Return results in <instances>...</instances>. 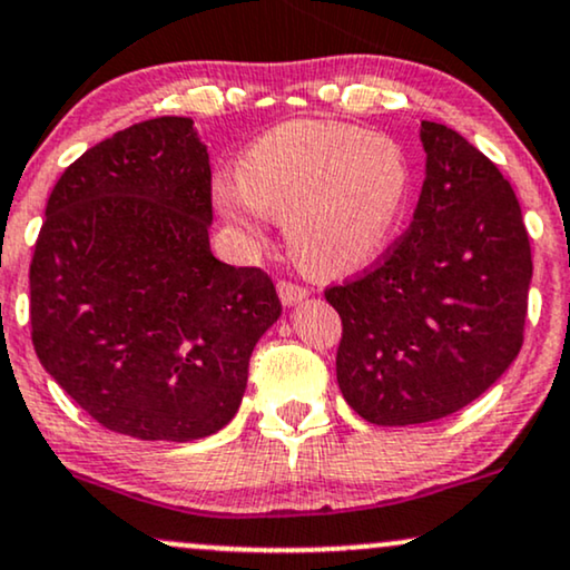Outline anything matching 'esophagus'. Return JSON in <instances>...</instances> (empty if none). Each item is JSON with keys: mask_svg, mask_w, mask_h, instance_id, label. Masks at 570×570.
I'll return each instance as SVG.
<instances>
[{"mask_svg": "<svg viewBox=\"0 0 570 570\" xmlns=\"http://www.w3.org/2000/svg\"><path fill=\"white\" fill-rule=\"evenodd\" d=\"M278 297H281V302H284V305H297L299 299H305L307 297V289L305 286H299V284H294V281H278Z\"/></svg>", "mask_w": 570, "mask_h": 570, "instance_id": "esophagus-1", "label": "esophagus"}]
</instances>
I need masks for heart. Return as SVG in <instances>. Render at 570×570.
I'll use <instances>...</instances> for the list:
<instances>
[{
	"instance_id": "1",
	"label": "heart",
	"mask_w": 570,
	"mask_h": 570,
	"mask_svg": "<svg viewBox=\"0 0 570 570\" xmlns=\"http://www.w3.org/2000/svg\"><path fill=\"white\" fill-rule=\"evenodd\" d=\"M413 170L400 141L331 120H289L220 176V213L252 236L284 218L292 255L307 271L342 276L376 261L405 210Z\"/></svg>"
}]
</instances>
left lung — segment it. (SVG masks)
<instances>
[{
  "label": "left lung",
  "mask_w": 570,
  "mask_h": 570,
  "mask_svg": "<svg viewBox=\"0 0 570 570\" xmlns=\"http://www.w3.org/2000/svg\"><path fill=\"white\" fill-rule=\"evenodd\" d=\"M426 181L407 232L326 286L342 318L336 381L357 415L410 426L481 397L523 344L531 244L513 186L471 141L421 124Z\"/></svg>",
  "instance_id": "1"
}]
</instances>
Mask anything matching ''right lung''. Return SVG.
<instances>
[{"mask_svg":"<svg viewBox=\"0 0 570 570\" xmlns=\"http://www.w3.org/2000/svg\"><path fill=\"white\" fill-rule=\"evenodd\" d=\"M213 173L191 118H153L70 163L33 244L31 342L99 426L194 442L236 415L281 315L263 268L215 261Z\"/></svg>","mask_w":570,"mask_h":570,"instance_id":"add662e5","label":"right lung"}]
</instances>
